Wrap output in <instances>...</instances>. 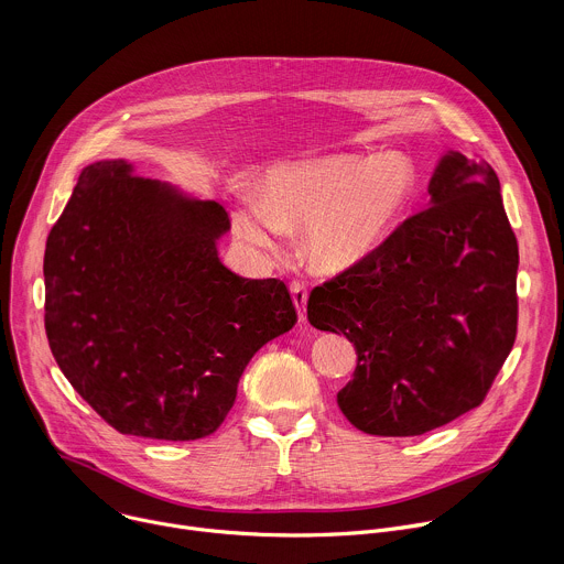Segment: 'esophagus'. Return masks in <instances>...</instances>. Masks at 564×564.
Instances as JSON below:
<instances>
[{
	"label": "esophagus",
	"mask_w": 564,
	"mask_h": 564,
	"mask_svg": "<svg viewBox=\"0 0 564 564\" xmlns=\"http://www.w3.org/2000/svg\"><path fill=\"white\" fill-rule=\"evenodd\" d=\"M290 292H292V299H294V307L299 312V321L301 324H305V305H307V290L301 281H292L290 283Z\"/></svg>",
	"instance_id": "34e87169"
}]
</instances>
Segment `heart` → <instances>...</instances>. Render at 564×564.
I'll return each mask as SVG.
<instances>
[{"label":"heart","mask_w":564,"mask_h":564,"mask_svg":"<svg viewBox=\"0 0 564 564\" xmlns=\"http://www.w3.org/2000/svg\"><path fill=\"white\" fill-rule=\"evenodd\" d=\"M413 185V167L399 153L301 160L268 174L261 207L238 209L236 231L252 246L274 248L283 231L305 225V261L324 274L346 272L379 250Z\"/></svg>","instance_id":"1"}]
</instances>
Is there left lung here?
<instances>
[{
    "label": "left lung",
    "mask_w": 564,
    "mask_h": 564,
    "mask_svg": "<svg viewBox=\"0 0 564 564\" xmlns=\"http://www.w3.org/2000/svg\"><path fill=\"white\" fill-rule=\"evenodd\" d=\"M429 194L375 254L307 299L316 330L355 344L337 404L368 435H424L473 411L516 341L518 240L498 174L446 151Z\"/></svg>",
    "instance_id": "obj_1"
}]
</instances>
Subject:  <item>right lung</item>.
<instances>
[{
	"label": "right lung",
	"instance_id": "1",
	"mask_svg": "<svg viewBox=\"0 0 564 564\" xmlns=\"http://www.w3.org/2000/svg\"><path fill=\"white\" fill-rule=\"evenodd\" d=\"M229 218L122 158L83 170L46 238L51 352L118 433L189 442L234 406L250 359L296 324L279 279L218 259Z\"/></svg>",
	"mask_w": 564,
	"mask_h": 564
}]
</instances>
